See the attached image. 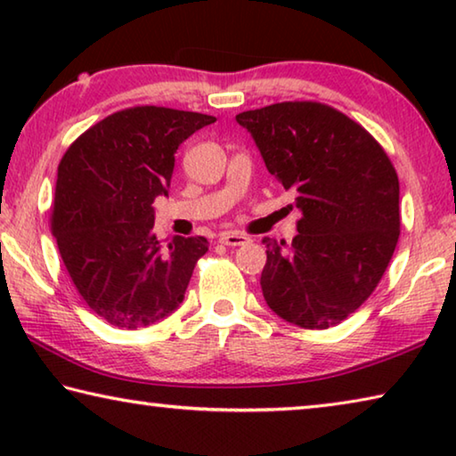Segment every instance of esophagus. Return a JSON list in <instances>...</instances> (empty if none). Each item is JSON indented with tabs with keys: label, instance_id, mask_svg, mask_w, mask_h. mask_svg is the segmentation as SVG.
<instances>
[{
	"label": "esophagus",
	"instance_id": "obj_1",
	"mask_svg": "<svg viewBox=\"0 0 456 456\" xmlns=\"http://www.w3.org/2000/svg\"><path fill=\"white\" fill-rule=\"evenodd\" d=\"M251 239L239 233V231H225V233H221V243H225L229 247H239V245H247L249 243Z\"/></svg>",
	"mask_w": 456,
	"mask_h": 456
}]
</instances>
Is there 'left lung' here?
I'll return each mask as SVG.
<instances>
[{"instance_id": "obj_1", "label": "left lung", "mask_w": 456, "mask_h": 456, "mask_svg": "<svg viewBox=\"0 0 456 456\" xmlns=\"http://www.w3.org/2000/svg\"><path fill=\"white\" fill-rule=\"evenodd\" d=\"M235 120L302 211L289 245L264 237L269 310L299 328L336 326L370 297L396 249L395 167L358 122L326 104L280 102Z\"/></svg>"}]
</instances>
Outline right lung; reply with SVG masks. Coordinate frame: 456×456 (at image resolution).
<instances>
[{"mask_svg":"<svg viewBox=\"0 0 456 456\" xmlns=\"http://www.w3.org/2000/svg\"><path fill=\"white\" fill-rule=\"evenodd\" d=\"M215 118L163 106L114 112L88 128L58 167L52 233L90 310L126 330L146 328L184 299L209 243L154 235L157 197H168L175 152Z\"/></svg>","mask_w":456,"mask_h":456,"instance_id":"1","label":"right lung"}]
</instances>
